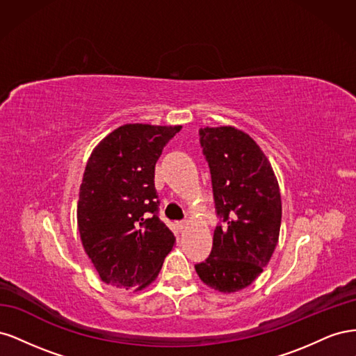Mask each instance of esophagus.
<instances>
[{
	"instance_id": "esophagus-1",
	"label": "esophagus",
	"mask_w": 356,
	"mask_h": 356,
	"mask_svg": "<svg viewBox=\"0 0 356 356\" xmlns=\"http://www.w3.org/2000/svg\"><path fill=\"white\" fill-rule=\"evenodd\" d=\"M175 225H177V229H178V230H181V232H182L184 229H187L188 221H177V224H175Z\"/></svg>"
}]
</instances>
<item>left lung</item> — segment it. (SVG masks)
<instances>
[{"label": "left lung", "mask_w": 356, "mask_h": 356, "mask_svg": "<svg viewBox=\"0 0 356 356\" xmlns=\"http://www.w3.org/2000/svg\"><path fill=\"white\" fill-rule=\"evenodd\" d=\"M217 213L211 255L196 272L218 293L251 285L270 261L282 220L281 190L270 161L254 139L234 126L200 127Z\"/></svg>", "instance_id": "1"}]
</instances>
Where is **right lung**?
I'll return each instance as SVG.
<instances>
[{"mask_svg":"<svg viewBox=\"0 0 356 356\" xmlns=\"http://www.w3.org/2000/svg\"><path fill=\"white\" fill-rule=\"evenodd\" d=\"M181 127L127 123L93 148L80 186L77 225L106 285L147 288L175 245L174 233L157 217L154 170Z\"/></svg>","mask_w":356,"mask_h":356,"instance_id":"add662e5","label":"right lung"}]
</instances>
